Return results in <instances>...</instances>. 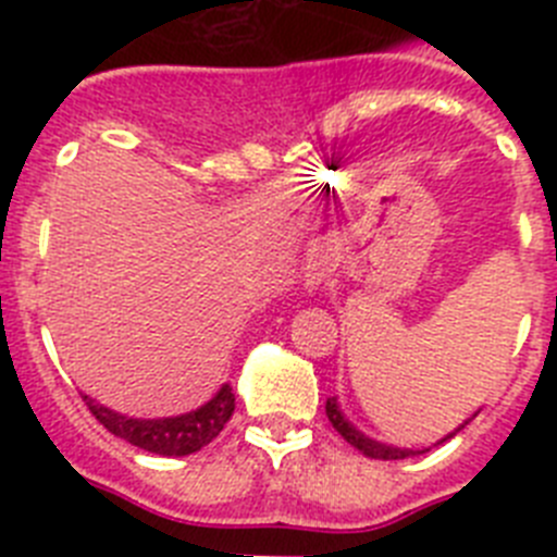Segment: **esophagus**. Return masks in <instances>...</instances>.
<instances>
[{
  "label": "esophagus",
  "mask_w": 557,
  "mask_h": 557,
  "mask_svg": "<svg viewBox=\"0 0 557 557\" xmlns=\"http://www.w3.org/2000/svg\"><path fill=\"white\" fill-rule=\"evenodd\" d=\"M329 264H332V256L326 248H312L307 253V264H304V287L312 293V289H321L329 275Z\"/></svg>",
  "instance_id": "34e87169"
}]
</instances>
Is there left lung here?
<instances>
[{
  "label": "left lung",
  "mask_w": 557,
  "mask_h": 557,
  "mask_svg": "<svg viewBox=\"0 0 557 557\" xmlns=\"http://www.w3.org/2000/svg\"><path fill=\"white\" fill-rule=\"evenodd\" d=\"M476 412H480V410H476ZM476 412H474V416H476ZM326 416H329V421H332L334 430H337L339 435L346 437V441L354 446V449L362 451V455H366V457H373V460H405V457H410V455H421V451H430V449H405V446H393V444H382V441H373V437H368L366 432H359L357 426H354L351 421H348L346 412L339 410L337 396L326 398ZM474 416H471V418H474ZM471 418H466V421H462L460 426H455V430H451L449 435L441 437L437 444H444V441L455 437L457 432L462 430V426L469 424ZM437 444H432V446H437Z\"/></svg>",
  "instance_id": "1"
}]
</instances>
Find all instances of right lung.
<instances>
[{
	"label": "right lung",
	"instance_id": "1",
	"mask_svg": "<svg viewBox=\"0 0 557 557\" xmlns=\"http://www.w3.org/2000/svg\"><path fill=\"white\" fill-rule=\"evenodd\" d=\"M83 401L111 435L161 457H184L191 455V451H200L223 432L228 418L234 416V391H231V385L220 387L198 410L170 418L125 416V412L100 405L97 398L86 396V393H83Z\"/></svg>",
	"mask_w": 557,
	"mask_h": 557
}]
</instances>
